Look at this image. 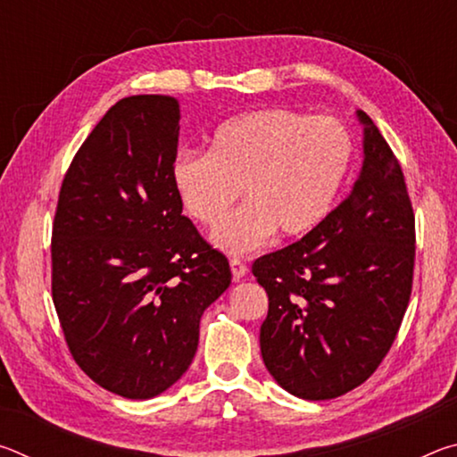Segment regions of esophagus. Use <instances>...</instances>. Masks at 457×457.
<instances>
[{"label":"esophagus","mask_w":457,"mask_h":457,"mask_svg":"<svg viewBox=\"0 0 457 457\" xmlns=\"http://www.w3.org/2000/svg\"><path fill=\"white\" fill-rule=\"evenodd\" d=\"M229 268H231V276H234V280H242V278L247 274V266L244 264L242 260L237 258H231L229 260Z\"/></svg>","instance_id":"esophagus-1"}]
</instances>
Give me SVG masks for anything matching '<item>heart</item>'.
Wrapping results in <instances>:
<instances>
[{
  "instance_id": "heart-1",
  "label": "heart",
  "mask_w": 457,
  "mask_h": 457,
  "mask_svg": "<svg viewBox=\"0 0 457 457\" xmlns=\"http://www.w3.org/2000/svg\"><path fill=\"white\" fill-rule=\"evenodd\" d=\"M353 149L338 119L264 108L223 120L210 153H177L171 183L183 212L210 228L244 187L248 204L220 224L212 242L228 253H245L276 231L284 239L312 234L343 189Z\"/></svg>"
}]
</instances>
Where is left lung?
<instances>
[{
    "mask_svg": "<svg viewBox=\"0 0 457 457\" xmlns=\"http://www.w3.org/2000/svg\"><path fill=\"white\" fill-rule=\"evenodd\" d=\"M362 169L312 234L253 262L268 294L260 349L268 373L300 399H335L381 365L413 284L415 215L403 171L365 112Z\"/></svg>",
    "mask_w": 457,
    "mask_h": 457,
    "instance_id": "obj_1",
    "label": "left lung"
}]
</instances>
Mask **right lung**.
<instances>
[{"instance_id": "obj_1", "label": "right lung", "mask_w": 457, "mask_h": 457, "mask_svg": "<svg viewBox=\"0 0 457 457\" xmlns=\"http://www.w3.org/2000/svg\"><path fill=\"white\" fill-rule=\"evenodd\" d=\"M179 103L119 100L74 154L52 228V300L74 361L127 399H151L195 357L229 262L177 199Z\"/></svg>"}]
</instances>
